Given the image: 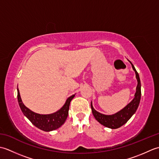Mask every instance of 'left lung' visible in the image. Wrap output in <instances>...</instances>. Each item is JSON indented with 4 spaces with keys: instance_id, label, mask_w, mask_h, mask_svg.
I'll return each instance as SVG.
<instances>
[{
    "instance_id": "obj_1",
    "label": "left lung",
    "mask_w": 159,
    "mask_h": 159,
    "mask_svg": "<svg viewBox=\"0 0 159 159\" xmlns=\"http://www.w3.org/2000/svg\"><path fill=\"white\" fill-rule=\"evenodd\" d=\"M133 70L135 72L136 79L137 80V86L136 88V92L134 94V98L131 102L128 104L123 109L120 111L119 112L115 113L113 115H104L98 112L97 111L93 109L92 105V102H91V108L92 110V113L96 120L103 126L107 128H111V129H116L123 126L129 120L130 118L133 116L136 112L140 102L141 99V81L139 79V74L137 72L136 69L134 68V66L130 61Z\"/></svg>"
}]
</instances>
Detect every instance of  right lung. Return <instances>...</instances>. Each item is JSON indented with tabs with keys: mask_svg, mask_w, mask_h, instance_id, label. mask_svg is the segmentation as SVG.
<instances>
[{
	"mask_svg": "<svg viewBox=\"0 0 159 159\" xmlns=\"http://www.w3.org/2000/svg\"><path fill=\"white\" fill-rule=\"evenodd\" d=\"M17 90H18V101L19 106L23 114L28 118L34 126L39 128L40 130L46 132L56 130L65 123L67 116H68L70 102L75 96V94H74V95L69 97L66 100V102L64 104V105L57 112L52 114L42 115L36 113L28 109L22 102L18 88L17 89Z\"/></svg>",
	"mask_w": 159,
	"mask_h": 159,
	"instance_id": "add662e5",
	"label": "right lung"
}]
</instances>
